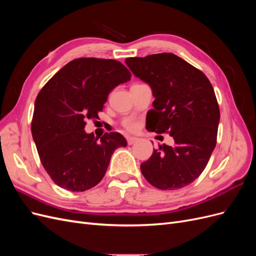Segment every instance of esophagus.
Returning <instances> with one entry per match:
<instances>
[{"label":"esophagus","mask_w":256,"mask_h":256,"mask_svg":"<svg viewBox=\"0 0 256 256\" xmlns=\"http://www.w3.org/2000/svg\"><path fill=\"white\" fill-rule=\"evenodd\" d=\"M138 141V138H134V136H128V138H127V143H128L129 145H132V144L136 143Z\"/></svg>","instance_id":"1"}]
</instances>
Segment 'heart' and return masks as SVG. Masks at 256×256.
<instances>
[{
  "mask_svg": "<svg viewBox=\"0 0 256 256\" xmlns=\"http://www.w3.org/2000/svg\"><path fill=\"white\" fill-rule=\"evenodd\" d=\"M126 129H128V130H130V131H132V130H134L136 129V125L134 122H128V124H126Z\"/></svg>",
  "mask_w": 256,
  "mask_h": 256,
  "instance_id": "heart-1",
  "label": "heart"
}]
</instances>
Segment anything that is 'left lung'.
<instances>
[{"label":"left lung","instance_id":"8db88e82","mask_svg":"<svg viewBox=\"0 0 256 256\" xmlns=\"http://www.w3.org/2000/svg\"><path fill=\"white\" fill-rule=\"evenodd\" d=\"M125 62L152 90L147 130L168 134L175 142L154 150L141 164V172L158 189L184 188L202 174L216 147L220 110L212 85L202 72L173 53Z\"/></svg>","mask_w":256,"mask_h":256}]
</instances>
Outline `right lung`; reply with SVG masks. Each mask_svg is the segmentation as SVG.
<instances>
[{"instance_id": "1", "label": "right lung", "mask_w": 256, "mask_h": 256, "mask_svg": "<svg viewBox=\"0 0 256 256\" xmlns=\"http://www.w3.org/2000/svg\"><path fill=\"white\" fill-rule=\"evenodd\" d=\"M131 79L115 60L80 58L69 62L46 83L35 100L32 136L42 164L58 187L81 192L102 180L114 150L127 145L118 132L100 141L84 131L97 118L109 92Z\"/></svg>"}]
</instances>
